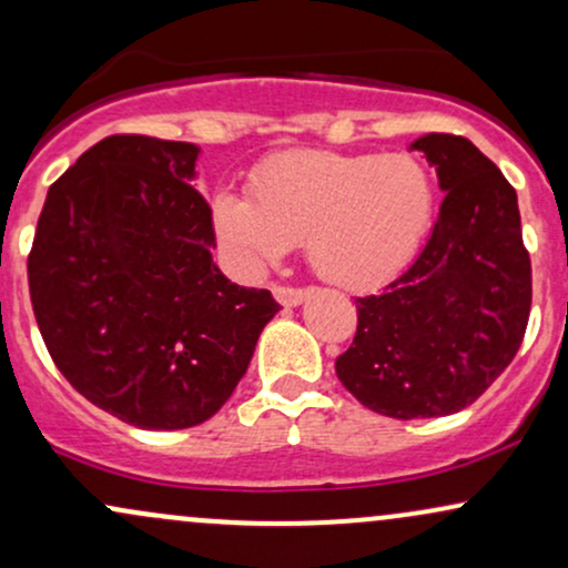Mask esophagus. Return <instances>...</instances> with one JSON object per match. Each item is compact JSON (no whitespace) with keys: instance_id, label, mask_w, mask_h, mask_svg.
<instances>
[{"instance_id":"1","label":"esophagus","mask_w":568,"mask_h":568,"mask_svg":"<svg viewBox=\"0 0 568 568\" xmlns=\"http://www.w3.org/2000/svg\"><path fill=\"white\" fill-rule=\"evenodd\" d=\"M272 293H275V298L283 306L302 304V298L306 296L304 288H293V285H275V288H272Z\"/></svg>"}]
</instances>
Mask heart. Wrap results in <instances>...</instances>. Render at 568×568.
<instances>
[{"instance_id": "b5f03b06", "label": "heart", "mask_w": 568, "mask_h": 568, "mask_svg": "<svg viewBox=\"0 0 568 568\" xmlns=\"http://www.w3.org/2000/svg\"><path fill=\"white\" fill-rule=\"evenodd\" d=\"M251 201L216 197L214 219L245 262L275 264L304 243L327 283L367 288L415 254L434 216V180L409 153L298 150L251 180Z\"/></svg>"}]
</instances>
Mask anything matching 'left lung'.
Segmentation results:
<instances>
[{
  "mask_svg": "<svg viewBox=\"0 0 568 568\" xmlns=\"http://www.w3.org/2000/svg\"><path fill=\"white\" fill-rule=\"evenodd\" d=\"M436 166L444 201L413 264L354 298L357 333L336 359L346 392L396 420L474 405L516 357L531 310V262L514 184L474 142H413Z\"/></svg>",
  "mask_w": 568,
  "mask_h": 568,
  "instance_id": "obj_1",
  "label": "left lung"
}]
</instances>
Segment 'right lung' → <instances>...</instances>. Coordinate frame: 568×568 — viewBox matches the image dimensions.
Listing matches in <instances>:
<instances>
[{"mask_svg": "<svg viewBox=\"0 0 568 568\" xmlns=\"http://www.w3.org/2000/svg\"><path fill=\"white\" fill-rule=\"evenodd\" d=\"M197 148L111 134L52 182L29 254L33 317L58 371L129 426L209 420L280 304L219 272Z\"/></svg>", "mask_w": 568, "mask_h": 568, "instance_id": "1", "label": "right lung"}]
</instances>
